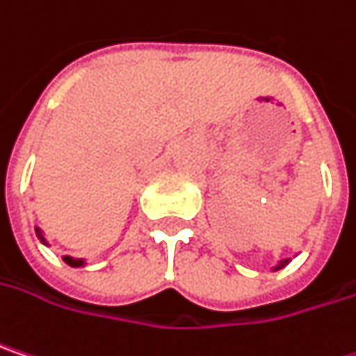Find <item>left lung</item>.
<instances>
[{"label":"left lung","mask_w":356,"mask_h":356,"mask_svg":"<svg viewBox=\"0 0 356 356\" xmlns=\"http://www.w3.org/2000/svg\"><path fill=\"white\" fill-rule=\"evenodd\" d=\"M285 263H287V261H283V263H281V265H279V267H283V265H285Z\"/></svg>","instance_id":"obj_1"}]
</instances>
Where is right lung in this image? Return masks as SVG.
<instances>
[{
    "mask_svg": "<svg viewBox=\"0 0 356 356\" xmlns=\"http://www.w3.org/2000/svg\"><path fill=\"white\" fill-rule=\"evenodd\" d=\"M36 236H38V238H40L42 243L47 244V241H44V236H42V230H40V228H36ZM65 261H67V263H69L71 267H79V265H83V261H73L71 257H65Z\"/></svg>",
    "mask_w": 356,
    "mask_h": 356,
    "instance_id": "right-lung-1",
    "label": "right lung"
}]
</instances>
